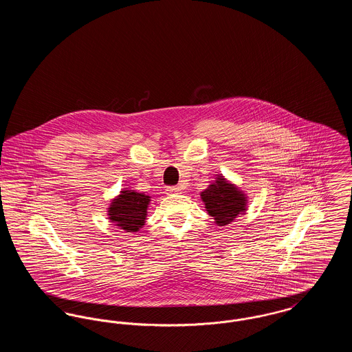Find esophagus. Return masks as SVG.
I'll return each mask as SVG.
<instances>
[{
  "label": "esophagus",
  "mask_w": 352,
  "mask_h": 352,
  "mask_svg": "<svg viewBox=\"0 0 352 352\" xmlns=\"http://www.w3.org/2000/svg\"><path fill=\"white\" fill-rule=\"evenodd\" d=\"M181 190H182V187H179V186H168L166 188L168 194H175V192H179Z\"/></svg>",
  "instance_id": "1"
}]
</instances>
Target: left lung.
<instances>
[{
  "label": "left lung",
  "mask_w": 352,
  "mask_h": 352,
  "mask_svg": "<svg viewBox=\"0 0 352 352\" xmlns=\"http://www.w3.org/2000/svg\"><path fill=\"white\" fill-rule=\"evenodd\" d=\"M208 215L217 220L219 226H227L245 211V197L232 184L219 177L215 184H210L201 194Z\"/></svg>",
  "instance_id": "1"
}]
</instances>
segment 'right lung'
<instances>
[{
	"instance_id": "1",
	"label": "right lung",
	"mask_w": 352,
	"mask_h": 352,
	"mask_svg": "<svg viewBox=\"0 0 352 352\" xmlns=\"http://www.w3.org/2000/svg\"><path fill=\"white\" fill-rule=\"evenodd\" d=\"M151 201V197L145 194L135 192L133 190L121 191L115 201L111 203L108 208V215L116 226L125 230L126 232H135L138 231L146 218L148 204Z\"/></svg>"
}]
</instances>
